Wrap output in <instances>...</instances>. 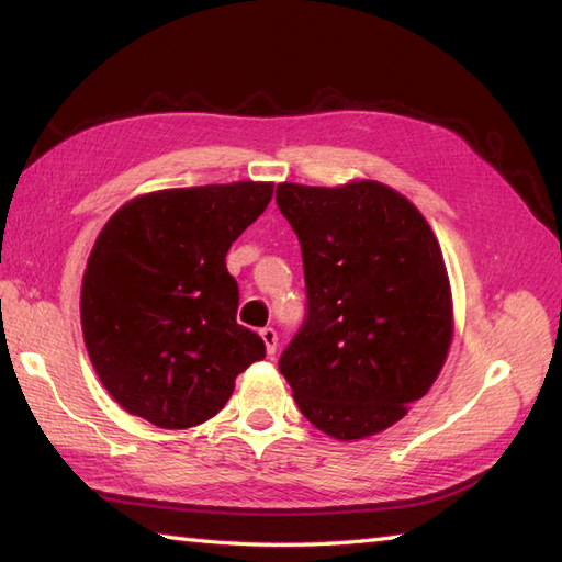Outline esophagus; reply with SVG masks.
I'll list each match as a JSON object with an SVG mask.
<instances>
[{
	"label": "esophagus",
	"instance_id": "obj_1",
	"mask_svg": "<svg viewBox=\"0 0 562 562\" xmlns=\"http://www.w3.org/2000/svg\"><path fill=\"white\" fill-rule=\"evenodd\" d=\"M260 338H262V342H266V352L274 355V350H278V333H274V328H270V326L260 328Z\"/></svg>",
	"mask_w": 562,
	"mask_h": 562
}]
</instances>
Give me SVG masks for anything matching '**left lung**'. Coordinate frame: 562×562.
Returning a JSON list of instances; mask_svg holds the SVG:
<instances>
[{"label": "left lung", "mask_w": 562, "mask_h": 562, "mask_svg": "<svg viewBox=\"0 0 562 562\" xmlns=\"http://www.w3.org/2000/svg\"><path fill=\"white\" fill-rule=\"evenodd\" d=\"M300 238L306 318L280 357L321 432L362 439L398 423L435 384L451 345L445 258L413 202L376 181L280 183Z\"/></svg>", "instance_id": "8db88e82"}]
</instances>
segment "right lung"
Returning a JSON list of instances; mask_svg holds the SVG:
<instances>
[{
  "label": "right lung",
  "instance_id": "1",
  "mask_svg": "<svg viewBox=\"0 0 562 562\" xmlns=\"http://www.w3.org/2000/svg\"><path fill=\"white\" fill-rule=\"evenodd\" d=\"M272 198V183L171 188L105 222L81 282V330L105 391L130 415L186 429L229 401L236 376L266 357L236 324L226 250Z\"/></svg>",
  "mask_w": 562,
  "mask_h": 562
}]
</instances>
